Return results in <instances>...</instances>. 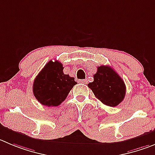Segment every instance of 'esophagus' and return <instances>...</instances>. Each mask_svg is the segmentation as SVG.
Returning <instances> with one entry per match:
<instances>
[{
	"instance_id": "esophagus-1",
	"label": "esophagus",
	"mask_w": 155,
	"mask_h": 155,
	"mask_svg": "<svg viewBox=\"0 0 155 155\" xmlns=\"http://www.w3.org/2000/svg\"><path fill=\"white\" fill-rule=\"evenodd\" d=\"M79 82H81L82 84H86L87 83V79H80V80H79Z\"/></svg>"
}]
</instances>
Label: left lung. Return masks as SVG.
<instances>
[{
  "label": "left lung",
  "instance_id": "obj_1",
  "mask_svg": "<svg viewBox=\"0 0 155 155\" xmlns=\"http://www.w3.org/2000/svg\"><path fill=\"white\" fill-rule=\"evenodd\" d=\"M93 77L94 81L88 86L102 103L115 107L122 102L126 91L125 84L112 67L103 65L99 66Z\"/></svg>",
  "mask_w": 155,
  "mask_h": 155
}]
</instances>
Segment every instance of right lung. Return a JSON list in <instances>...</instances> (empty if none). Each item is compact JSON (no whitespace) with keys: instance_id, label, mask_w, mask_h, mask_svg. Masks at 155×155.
<instances>
[{"instance_id":"obj_1","label":"right lung","mask_w":155,"mask_h":155,"mask_svg":"<svg viewBox=\"0 0 155 155\" xmlns=\"http://www.w3.org/2000/svg\"><path fill=\"white\" fill-rule=\"evenodd\" d=\"M76 83L74 78L63 73L60 62L50 60L34 79L33 92L42 105L58 106L66 99Z\"/></svg>"}]
</instances>
